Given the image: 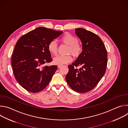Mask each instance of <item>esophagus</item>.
<instances>
[{
	"label": "esophagus",
	"instance_id": "1",
	"mask_svg": "<svg viewBox=\"0 0 128 128\" xmlns=\"http://www.w3.org/2000/svg\"><path fill=\"white\" fill-rule=\"evenodd\" d=\"M63 66L62 65H58V68H61V67H62Z\"/></svg>",
	"mask_w": 128,
	"mask_h": 128
}]
</instances>
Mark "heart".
Returning a JSON list of instances; mask_svg holds the SVG:
<instances>
[{"mask_svg":"<svg viewBox=\"0 0 128 128\" xmlns=\"http://www.w3.org/2000/svg\"><path fill=\"white\" fill-rule=\"evenodd\" d=\"M60 41L68 46L67 53L71 54L74 57H78L82 52L83 48L82 45L78 42V38L72 34L67 33L63 35L60 39ZM49 52L54 55L57 54L58 52V45L54 40L50 42L48 46ZM72 60L70 54L66 56H57L54 58L53 62L54 64L58 65H62L68 63Z\"/></svg>","mask_w":128,"mask_h":128,"instance_id":"1","label":"heart"}]
</instances>
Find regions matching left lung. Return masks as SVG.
<instances>
[{"label": "left lung", "instance_id": "obj_1", "mask_svg": "<svg viewBox=\"0 0 128 128\" xmlns=\"http://www.w3.org/2000/svg\"><path fill=\"white\" fill-rule=\"evenodd\" d=\"M75 30L81 40L83 50L76 60L68 65L66 80L72 90L84 93L93 89L104 75L107 54L104 43L97 35L83 28ZM78 66L81 68H78Z\"/></svg>", "mask_w": 128, "mask_h": 128}]
</instances>
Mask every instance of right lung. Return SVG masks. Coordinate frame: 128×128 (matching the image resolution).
<instances>
[{"mask_svg": "<svg viewBox=\"0 0 128 128\" xmlns=\"http://www.w3.org/2000/svg\"><path fill=\"white\" fill-rule=\"evenodd\" d=\"M62 33L38 27L23 35L17 42L12 56L13 72L18 82L29 92H39L50 82L57 66H43L52 61L48 46Z\"/></svg>", "mask_w": 128, "mask_h": 128, "instance_id": "right-lung-1", "label": "right lung"}]
</instances>
